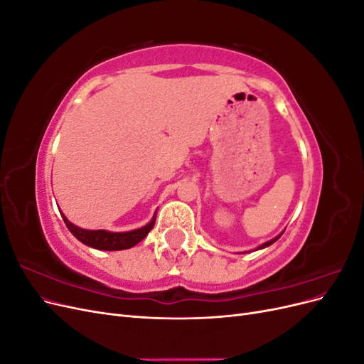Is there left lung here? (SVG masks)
<instances>
[{
	"label": "left lung",
	"mask_w": 364,
	"mask_h": 364,
	"mask_svg": "<svg viewBox=\"0 0 364 364\" xmlns=\"http://www.w3.org/2000/svg\"><path fill=\"white\" fill-rule=\"evenodd\" d=\"M284 230H285V229H284ZM284 230H282V232H281V234H279V235H277V237H274V238H272V240H269V241H266V243H262V245H261V246H258V247H257V249H255V250H259V249H264V247H269V246H270V245H273V243H274V241H277V240H278V238H279V237H281V235H282V234H284ZM241 253H243V252H241Z\"/></svg>",
	"instance_id": "8db88e82"
}]
</instances>
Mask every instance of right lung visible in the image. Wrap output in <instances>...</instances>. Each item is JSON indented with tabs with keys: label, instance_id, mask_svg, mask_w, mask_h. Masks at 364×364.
<instances>
[{
	"label": "right lung",
	"instance_id": "1",
	"mask_svg": "<svg viewBox=\"0 0 364 364\" xmlns=\"http://www.w3.org/2000/svg\"><path fill=\"white\" fill-rule=\"evenodd\" d=\"M60 215L63 218L65 225L70 229V232L82 241L83 245L98 249V250H124V249H130L136 246L141 240H144L147 237V234L155 226L156 222V213L153 215V218L150 222L138 229L134 230H127V232H111V230L106 229H83L73 225L70 220L65 217V214L60 211Z\"/></svg>",
	"mask_w": 364,
	"mask_h": 364
}]
</instances>
